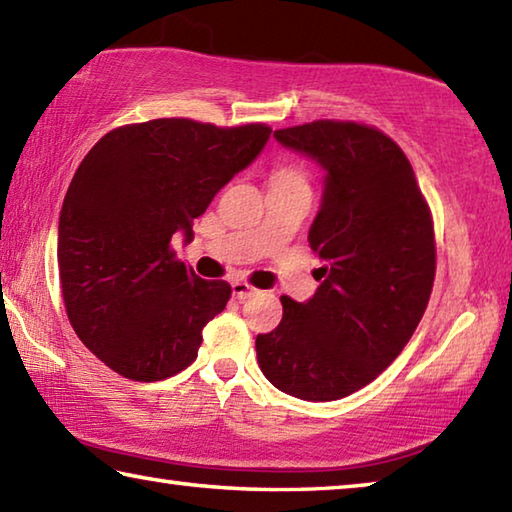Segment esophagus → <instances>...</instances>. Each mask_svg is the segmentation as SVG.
I'll use <instances>...</instances> for the list:
<instances>
[{
  "instance_id": "obj_1",
  "label": "esophagus",
  "mask_w": 512,
  "mask_h": 512,
  "mask_svg": "<svg viewBox=\"0 0 512 512\" xmlns=\"http://www.w3.org/2000/svg\"><path fill=\"white\" fill-rule=\"evenodd\" d=\"M257 293H259V291L253 287V284H248V282H241V280L232 282V296H235L237 300L253 298V296H257Z\"/></svg>"
}]
</instances>
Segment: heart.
Masks as SVG:
<instances>
[{
    "label": "heart",
    "instance_id": "b5f03b06",
    "mask_svg": "<svg viewBox=\"0 0 512 512\" xmlns=\"http://www.w3.org/2000/svg\"><path fill=\"white\" fill-rule=\"evenodd\" d=\"M280 176H298V178H302V173L298 169H293V167H282V169L275 171L273 178H280Z\"/></svg>",
    "mask_w": 512,
    "mask_h": 512
}]
</instances>
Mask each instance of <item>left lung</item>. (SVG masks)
I'll return each mask as SVG.
<instances>
[{
	"mask_svg": "<svg viewBox=\"0 0 512 512\" xmlns=\"http://www.w3.org/2000/svg\"><path fill=\"white\" fill-rule=\"evenodd\" d=\"M273 137L327 171L309 230L323 266L314 298H280L257 361L282 393L341 400L391 366L422 320L436 277L431 210L409 158L375 126L318 119Z\"/></svg>",
	"mask_w": 512,
	"mask_h": 512,
	"instance_id": "8db88e82",
	"label": "left lung"
}]
</instances>
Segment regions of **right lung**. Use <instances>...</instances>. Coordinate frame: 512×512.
<instances>
[{
    "instance_id": "right-lung-1",
    "label": "right lung",
    "mask_w": 512,
    "mask_h": 512,
    "mask_svg": "<svg viewBox=\"0 0 512 512\" xmlns=\"http://www.w3.org/2000/svg\"><path fill=\"white\" fill-rule=\"evenodd\" d=\"M271 135L266 124L214 126L171 117L119 126L76 169L58 221L67 318L85 348L133 381L178 375L230 284L201 280L176 257L192 223Z\"/></svg>"
}]
</instances>
